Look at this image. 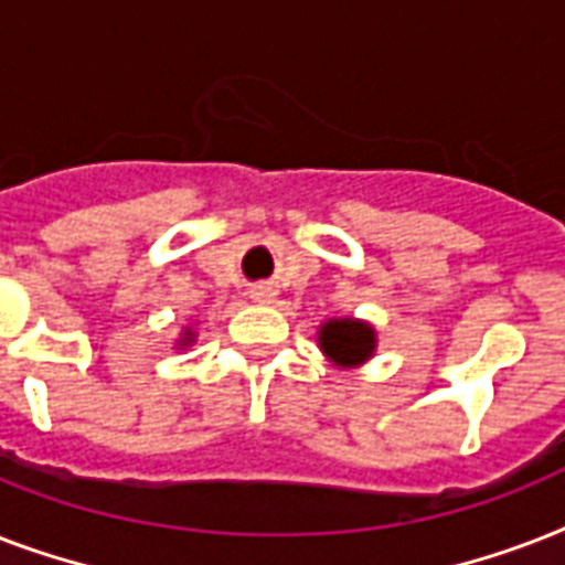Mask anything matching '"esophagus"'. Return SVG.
I'll list each match as a JSON object with an SVG mask.
<instances>
[{
  "label": "esophagus",
  "mask_w": 565,
  "mask_h": 565,
  "mask_svg": "<svg viewBox=\"0 0 565 565\" xmlns=\"http://www.w3.org/2000/svg\"><path fill=\"white\" fill-rule=\"evenodd\" d=\"M252 299L260 301V305H266V301L275 299V290L273 287H264V284H260V287H255V290H252Z\"/></svg>",
  "instance_id": "obj_1"
}]
</instances>
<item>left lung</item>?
I'll return each instance as SVG.
<instances>
[{"label": "left lung", "mask_w": 565, "mask_h": 565, "mask_svg": "<svg viewBox=\"0 0 565 565\" xmlns=\"http://www.w3.org/2000/svg\"><path fill=\"white\" fill-rule=\"evenodd\" d=\"M375 328L361 319H328L319 328V349L326 352V358L337 366H361L375 352Z\"/></svg>", "instance_id": "8db88e82"}]
</instances>
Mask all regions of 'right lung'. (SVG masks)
Here are the masks:
<instances>
[{
  "label": "right lung",
  "instance_id": "add662e5",
  "mask_svg": "<svg viewBox=\"0 0 565 565\" xmlns=\"http://www.w3.org/2000/svg\"><path fill=\"white\" fill-rule=\"evenodd\" d=\"M190 343H193V331H190V328H184V337L179 340V345H190Z\"/></svg>",
  "mask_w": 565,
  "mask_h": 565
}]
</instances>
